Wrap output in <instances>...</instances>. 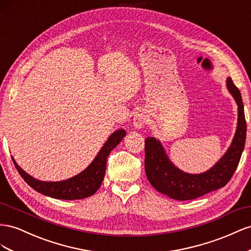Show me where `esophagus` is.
Wrapping results in <instances>:
<instances>
[{"mask_svg":"<svg viewBox=\"0 0 251 251\" xmlns=\"http://www.w3.org/2000/svg\"><path fill=\"white\" fill-rule=\"evenodd\" d=\"M146 122H147V117L142 112H138L133 118V125L137 128H142L143 126H145Z\"/></svg>","mask_w":251,"mask_h":251,"instance_id":"esophagus-1","label":"esophagus"}]
</instances>
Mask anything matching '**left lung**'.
Masks as SVG:
<instances>
[{
    "label": "left lung",
    "mask_w": 251,
    "mask_h": 251,
    "mask_svg": "<svg viewBox=\"0 0 251 251\" xmlns=\"http://www.w3.org/2000/svg\"><path fill=\"white\" fill-rule=\"evenodd\" d=\"M227 87L239 106L238 128L234 139L225 155L211 169L201 175H188L178 170L169 161L159 141L145 140V171L149 183L163 195L187 201L217 190L230 181L237 169L246 141V120L241 92L231 80L227 78Z\"/></svg>",
    "instance_id": "obj_1"
}]
</instances>
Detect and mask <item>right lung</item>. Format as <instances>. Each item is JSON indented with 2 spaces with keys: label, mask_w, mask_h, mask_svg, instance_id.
Here are the masks:
<instances>
[{
  "label": "right lung",
  "mask_w": 251,
  "mask_h": 251,
  "mask_svg": "<svg viewBox=\"0 0 251 251\" xmlns=\"http://www.w3.org/2000/svg\"><path fill=\"white\" fill-rule=\"evenodd\" d=\"M125 135L126 132L123 129H120L112 133L108 141L105 143V145L100 150L94 162L88 166V168H86L80 175L66 181L42 182L35 180V178L27 175L25 171L21 169L13 159L12 161L20 176L24 178V181L31 188L42 193V195L59 200L85 199L95 195L97 190L100 188V186H101L104 180L107 157H108L111 150L120 144V142L123 140Z\"/></svg>",
  "instance_id": "add662e5"
}]
</instances>
